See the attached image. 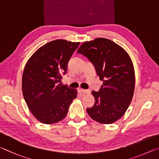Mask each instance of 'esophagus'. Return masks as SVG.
<instances>
[{"label": "esophagus", "instance_id": "1", "mask_svg": "<svg viewBox=\"0 0 159 159\" xmlns=\"http://www.w3.org/2000/svg\"><path fill=\"white\" fill-rule=\"evenodd\" d=\"M80 91H81L82 93H90V91L89 90L83 89H80Z\"/></svg>", "mask_w": 159, "mask_h": 159}]
</instances>
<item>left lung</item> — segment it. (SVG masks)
Here are the masks:
<instances>
[{"instance_id":"8db88e82","label":"left lung","mask_w":159,"mask_h":159,"mask_svg":"<svg viewBox=\"0 0 159 159\" xmlns=\"http://www.w3.org/2000/svg\"><path fill=\"white\" fill-rule=\"evenodd\" d=\"M77 53L92 63L102 81L98 92L92 91L95 103L87 108V113L101 124L114 123L123 116L133 96L135 72L131 58L121 46L102 38L84 42Z\"/></svg>"}]
</instances>
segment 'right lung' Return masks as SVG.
<instances>
[{"instance_id": "right-lung-1", "label": "right lung", "mask_w": 159, "mask_h": 159, "mask_svg": "<svg viewBox=\"0 0 159 159\" xmlns=\"http://www.w3.org/2000/svg\"><path fill=\"white\" fill-rule=\"evenodd\" d=\"M80 43L56 40L40 47L27 61L22 76V92L33 115L44 124L66 117L76 89L58 84Z\"/></svg>"}]
</instances>
